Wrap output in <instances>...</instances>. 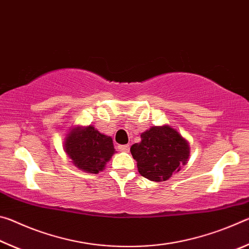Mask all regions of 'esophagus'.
Returning a JSON list of instances; mask_svg holds the SVG:
<instances>
[{
	"label": "esophagus",
	"instance_id": "34e87169",
	"mask_svg": "<svg viewBox=\"0 0 249 249\" xmlns=\"http://www.w3.org/2000/svg\"><path fill=\"white\" fill-rule=\"evenodd\" d=\"M119 149L121 151H125V153H128L129 151V145H120Z\"/></svg>",
	"mask_w": 249,
	"mask_h": 249
}]
</instances>
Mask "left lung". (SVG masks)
Listing matches in <instances>:
<instances>
[{
    "mask_svg": "<svg viewBox=\"0 0 249 249\" xmlns=\"http://www.w3.org/2000/svg\"><path fill=\"white\" fill-rule=\"evenodd\" d=\"M141 138L130 147V153L137 161L138 172L146 179L166 181L187 165L190 146L171 126H153L142 133Z\"/></svg>",
    "mask_w": 249,
    "mask_h": 249,
    "instance_id": "obj_1",
    "label": "left lung"
}]
</instances>
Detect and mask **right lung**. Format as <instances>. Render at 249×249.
<instances>
[{"label":"right lung","mask_w":249,"mask_h":249,"mask_svg":"<svg viewBox=\"0 0 249 249\" xmlns=\"http://www.w3.org/2000/svg\"><path fill=\"white\" fill-rule=\"evenodd\" d=\"M64 150L80 170L99 174L115 154L112 137L101 134L93 125L74 126L66 134Z\"/></svg>","instance_id":"right-lung-1"}]
</instances>
